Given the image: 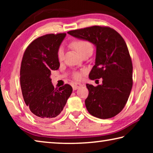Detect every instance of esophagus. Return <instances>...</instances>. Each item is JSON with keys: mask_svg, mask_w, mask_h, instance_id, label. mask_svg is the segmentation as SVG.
<instances>
[{"mask_svg": "<svg viewBox=\"0 0 153 153\" xmlns=\"http://www.w3.org/2000/svg\"><path fill=\"white\" fill-rule=\"evenodd\" d=\"M83 86V84H81V83H77V82H75L72 84V87H73L74 90H77V88H79L81 86Z\"/></svg>", "mask_w": 153, "mask_h": 153, "instance_id": "obj_1", "label": "esophagus"}]
</instances>
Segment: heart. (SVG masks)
<instances>
[{"label":"heart","mask_w":153,"mask_h":153,"mask_svg":"<svg viewBox=\"0 0 153 153\" xmlns=\"http://www.w3.org/2000/svg\"><path fill=\"white\" fill-rule=\"evenodd\" d=\"M74 48L79 53L80 55L88 53V52H93L94 48L91 43L89 41L85 40H77L73 43ZM57 56L59 61H61L64 56V49L63 47H60L58 50ZM82 77V73L78 71H74L73 73V77L76 79H79Z\"/></svg>","instance_id":"1"}]
</instances>
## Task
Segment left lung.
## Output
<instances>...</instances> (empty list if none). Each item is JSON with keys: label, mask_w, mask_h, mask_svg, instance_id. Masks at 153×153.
Returning a JSON list of instances; mask_svg holds the SVG:
<instances>
[{"label": "left lung", "mask_w": 153, "mask_h": 153, "mask_svg": "<svg viewBox=\"0 0 153 153\" xmlns=\"http://www.w3.org/2000/svg\"><path fill=\"white\" fill-rule=\"evenodd\" d=\"M67 33L97 47L95 65L89 77L92 80L102 78V84L97 86L86 84L88 111L103 120L115 117L125 107L133 85L132 62L125 40L107 26L94 25Z\"/></svg>", "instance_id": "8db88e82"}]
</instances>
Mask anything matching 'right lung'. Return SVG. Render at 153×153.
Here are the masks:
<instances>
[{
    "instance_id": "add662e5",
    "label": "right lung",
    "mask_w": 153,
    "mask_h": 153,
    "mask_svg": "<svg viewBox=\"0 0 153 153\" xmlns=\"http://www.w3.org/2000/svg\"><path fill=\"white\" fill-rule=\"evenodd\" d=\"M65 33H49L36 38L24 52L20 69V84L25 104L40 121H48L63 111L72 92L69 84L57 88L52 84V70L60 66L58 50Z\"/></svg>"
}]
</instances>
